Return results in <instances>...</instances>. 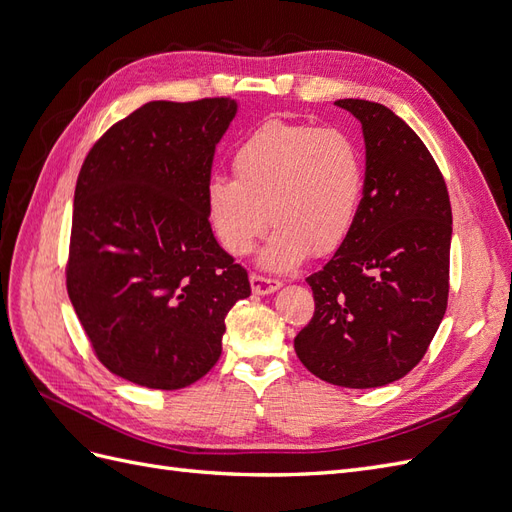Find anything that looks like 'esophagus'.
I'll return each instance as SVG.
<instances>
[{
    "label": "esophagus",
    "instance_id": "1",
    "mask_svg": "<svg viewBox=\"0 0 512 512\" xmlns=\"http://www.w3.org/2000/svg\"><path fill=\"white\" fill-rule=\"evenodd\" d=\"M250 286H252L254 294H271L275 290H280L282 284L277 280H271V277H262V275L252 273L250 275Z\"/></svg>",
    "mask_w": 512,
    "mask_h": 512
}]
</instances>
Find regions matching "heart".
<instances>
[{
    "label": "heart",
    "instance_id": "1",
    "mask_svg": "<svg viewBox=\"0 0 512 512\" xmlns=\"http://www.w3.org/2000/svg\"><path fill=\"white\" fill-rule=\"evenodd\" d=\"M232 173L207 183L209 224L228 254L245 256L271 218L275 228L258 256L269 271L339 250L365 188L363 151L348 132L288 121L247 134L232 153Z\"/></svg>",
    "mask_w": 512,
    "mask_h": 512
}]
</instances>
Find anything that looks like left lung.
Returning <instances> with one entry per match:
<instances>
[{
	"label": "left lung",
	"mask_w": 512,
	"mask_h": 512,
	"mask_svg": "<svg viewBox=\"0 0 512 512\" xmlns=\"http://www.w3.org/2000/svg\"><path fill=\"white\" fill-rule=\"evenodd\" d=\"M361 121L365 188L344 245L307 277L316 312L294 337L324 382L376 389L423 359L448 301L453 213L438 164L391 108L337 100Z\"/></svg>",
	"instance_id": "8db88e82"
}]
</instances>
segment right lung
I'll use <instances>...</instances> for the list:
<instances>
[{
	"label": "right lung",
	"instance_id": "1",
	"mask_svg": "<svg viewBox=\"0 0 512 512\" xmlns=\"http://www.w3.org/2000/svg\"><path fill=\"white\" fill-rule=\"evenodd\" d=\"M237 100H156L89 151L74 190L68 294L102 365L177 391L222 354L224 318L252 294L207 218L215 145Z\"/></svg>",
	"mask_w": 512,
	"mask_h": 512
}]
</instances>
